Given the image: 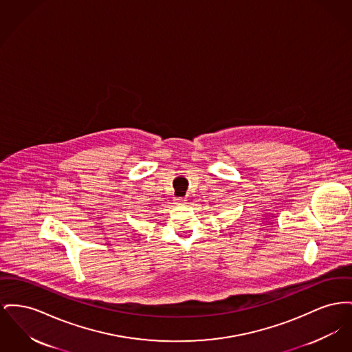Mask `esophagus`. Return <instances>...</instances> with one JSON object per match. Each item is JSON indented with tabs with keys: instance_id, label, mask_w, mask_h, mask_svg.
Wrapping results in <instances>:
<instances>
[{
	"instance_id": "1",
	"label": "esophagus",
	"mask_w": 352,
	"mask_h": 352,
	"mask_svg": "<svg viewBox=\"0 0 352 352\" xmlns=\"http://www.w3.org/2000/svg\"><path fill=\"white\" fill-rule=\"evenodd\" d=\"M175 201H177V205H185V201H186V198H177Z\"/></svg>"
}]
</instances>
